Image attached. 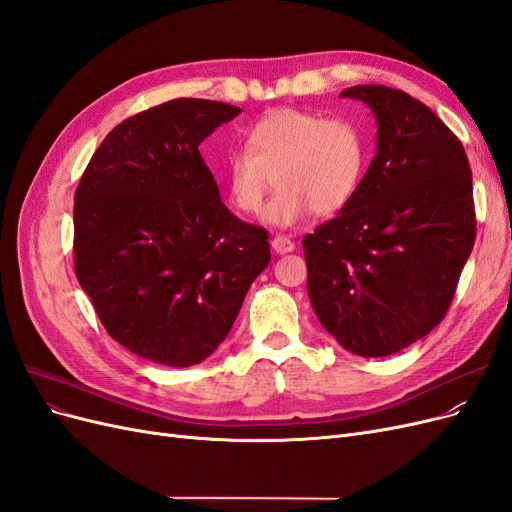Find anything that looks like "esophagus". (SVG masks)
<instances>
[{
  "label": "esophagus",
  "instance_id": "esophagus-1",
  "mask_svg": "<svg viewBox=\"0 0 512 512\" xmlns=\"http://www.w3.org/2000/svg\"><path fill=\"white\" fill-rule=\"evenodd\" d=\"M271 247H273L275 254H288V252L294 250V243L288 237H275L271 241Z\"/></svg>",
  "mask_w": 512,
  "mask_h": 512
}]
</instances>
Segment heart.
Segmentation results:
<instances>
[{"label": "heart", "mask_w": 512, "mask_h": 512, "mask_svg": "<svg viewBox=\"0 0 512 512\" xmlns=\"http://www.w3.org/2000/svg\"><path fill=\"white\" fill-rule=\"evenodd\" d=\"M369 162L363 130L346 119H327L301 108H277L245 136V149L228 153L222 185L230 205L252 215L271 188L262 222L288 228L314 211L333 215L361 190Z\"/></svg>", "instance_id": "b5f03b06"}]
</instances>
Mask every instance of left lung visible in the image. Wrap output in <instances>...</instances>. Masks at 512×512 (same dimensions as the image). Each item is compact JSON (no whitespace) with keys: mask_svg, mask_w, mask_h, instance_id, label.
I'll list each match as a JSON object with an SVG mask.
<instances>
[{"mask_svg":"<svg viewBox=\"0 0 512 512\" xmlns=\"http://www.w3.org/2000/svg\"><path fill=\"white\" fill-rule=\"evenodd\" d=\"M342 98L376 117V156L337 218L305 235L307 292L320 324L359 356H389L438 327L476 237L472 170L459 138L399 89Z\"/></svg>","mask_w":512,"mask_h":512,"instance_id":"left-lung-1","label":"left lung"}]
</instances>
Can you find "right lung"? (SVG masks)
<instances>
[{
  "mask_svg": "<svg viewBox=\"0 0 512 512\" xmlns=\"http://www.w3.org/2000/svg\"><path fill=\"white\" fill-rule=\"evenodd\" d=\"M239 113L153 106L108 132L76 188V277L108 335L151 363L205 361L271 260L267 230L228 211L198 151Z\"/></svg>",
  "mask_w": 512,
  "mask_h": 512,
  "instance_id": "obj_1",
  "label": "right lung"
}]
</instances>
